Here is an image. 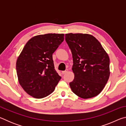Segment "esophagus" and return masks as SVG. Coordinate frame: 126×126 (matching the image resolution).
Wrapping results in <instances>:
<instances>
[{"label": "esophagus", "instance_id": "34e87169", "mask_svg": "<svg viewBox=\"0 0 126 126\" xmlns=\"http://www.w3.org/2000/svg\"><path fill=\"white\" fill-rule=\"evenodd\" d=\"M68 71V69H65V71H62V74H65V73H67V72Z\"/></svg>", "mask_w": 126, "mask_h": 126}]
</instances>
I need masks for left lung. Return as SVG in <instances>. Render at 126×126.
I'll return each instance as SVG.
<instances>
[{"label":"left lung","instance_id":"obj_1","mask_svg":"<svg viewBox=\"0 0 126 126\" xmlns=\"http://www.w3.org/2000/svg\"><path fill=\"white\" fill-rule=\"evenodd\" d=\"M65 39L73 57L74 78L69 83L72 91L82 98L97 96L110 77L107 53L98 40L90 34H66Z\"/></svg>","mask_w":126,"mask_h":126}]
</instances>
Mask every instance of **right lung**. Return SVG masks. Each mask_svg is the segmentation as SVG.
<instances>
[{
	"mask_svg": "<svg viewBox=\"0 0 126 126\" xmlns=\"http://www.w3.org/2000/svg\"><path fill=\"white\" fill-rule=\"evenodd\" d=\"M64 35L49 33L32 38L17 59L19 82L34 98L48 96L54 91L61 79L54 68L52 55L63 42Z\"/></svg>",
	"mask_w": 126,
	"mask_h": 126,
	"instance_id": "add662e5",
	"label": "right lung"
}]
</instances>
